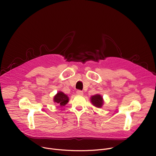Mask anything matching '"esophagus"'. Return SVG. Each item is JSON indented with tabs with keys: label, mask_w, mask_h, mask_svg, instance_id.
Instances as JSON below:
<instances>
[{
	"label": "esophagus",
	"mask_w": 156,
	"mask_h": 156,
	"mask_svg": "<svg viewBox=\"0 0 156 156\" xmlns=\"http://www.w3.org/2000/svg\"><path fill=\"white\" fill-rule=\"evenodd\" d=\"M76 94H77V95H83V92L82 91H81V90H77Z\"/></svg>",
	"instance_id": "34e87169"
}]
</instances>
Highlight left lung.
Wrapping results in <instances>:
<instances>
[{"mask_svg":"<svg viewBox=\"0 0 156 156\" xmlns=\"http://www.w3.org/2000/svg\"><path fill=\"white\" fill-rule=\"evenodd\" d=\"M90 102L95 107L101 108L104 105V101L103 99V97L101 94H95L90 97Z\"/></svg>","mask_w":156,"mask_h":156,"instance_id":"left-lung-1","label":"left lung"}]
</instances>
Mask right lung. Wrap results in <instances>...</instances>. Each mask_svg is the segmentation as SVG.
<instances>
[{"label":"right lung","instance_id":"obj_1","mask_svg":"<svg viewBox=\"0 0 156 156\" xmlns=\"http://www.w3.org/2000/svg\"><path fill=\"white\" fill-rule=\"evenodd\" d=\"M53 101L54 103L58 104L61 107H62L68 103L69 99L67 95H66L61 91H59L54 95Z\"/></svg>","mask_w":156,"mask_h":156}]
</instances>
